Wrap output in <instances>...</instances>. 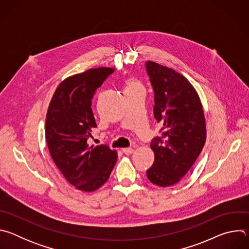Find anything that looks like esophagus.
Returning <instances> with one entry per match:
<instances>
[{"mask_svg": "<svg viewBox=\"0 0 249 249\" xmlns=\"http://www.w3.org/2000/svg\"><path fill=\"white\" fill-rule=\"evenodd\" d=\"M133 152H134V150L132 149V148H125V149H122V153L123 154H125V155H131V154H133Z\"/></svg>", "mask_w": 249, "mask_h": 249, "instance_id": "34e87169", "label": "esophagus"}]
</instances>
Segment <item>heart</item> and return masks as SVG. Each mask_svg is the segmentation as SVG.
<instances>
[{"instance_id":"heart-1","label":"heart","mask_w":249,"mask_h":249,"mask_svg":"<svg viewBox=\"0 0 249 249\" xmlns=\"http://www.w3.org/2000/svg\"><path fill=\"white\" fill-rule=\"evenodd\" d=\"M137 85H138V84H137L136 82H134V81H129L127 87H132V86H137Z\"/></svg>"}]
</instances>
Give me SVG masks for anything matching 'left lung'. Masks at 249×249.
Returning <instances> with one entry per match:
<instances>
[{"label": "left lung", "mask_w": 249, "mask_h": 249, "mask_svg": "<svg viewBox=\"0 0 249 249\" xmlns=\"http://www.w3.org/2000/svg\"><path fill=\"white\" fill-rule=\"evenodd\" d=\"M155 94L154 116L162 127L151 142L155 161L148 179L167 187L178 182L199 157L206 141V124L200 98L192 85L174 70L146 63Z\"/></svg>", "instance_id": "8db88e82"}]
</instances>
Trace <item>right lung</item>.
Wrapping results in <instances>:
<instances>
[{"label": "right lung", "mask_w": 249, "mask_h": 249, "mask_svg": "<svg viewBox=\"0 0 249 249\" xmlns=\"http://www.w3.org/2000/svg\"><path fill=\"white\" fill-rule=\"evenodd\" d=\"M111 68H96L63 81L50 101L45 137L50 155L66 180L77 189L91 192L102 186L117 160L107 145L89 146L96 123L91 99Z\"/></svg>", "instance_id": "1"}]
</instances>
